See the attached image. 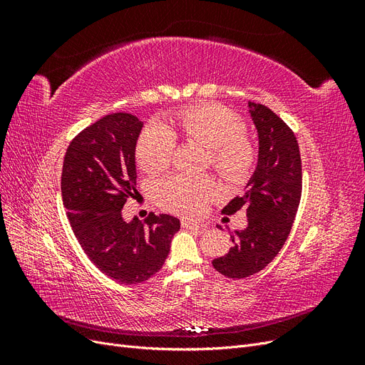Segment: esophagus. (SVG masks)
Wrapping results in <instances>:
<instances>
[{
	"mask_svg": "<svg viewBox=\"0 0 365 365\" xmlns=\"http://www.w3.org/2000/svg\"><path fill=\"white\" fill-rule=\"evenodd\" d=\"M181 227H182V228L192 230V228H202L204 224H202V222H197V220H192V219L182 217V219H181Z\"/></svg>",
	"mask_w": 365,
	"mask_h": 365,
	"instance_id": "esophagus-1",
	"label": "esophagus"
}]
</instances>
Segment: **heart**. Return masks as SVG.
Returning <instances> with one entry per match:
<instances>
[{"label": "heart", "instance_id": "b5f03b06", "mask_svg": "<svg viewBox=\"0 0 365 365\" xmlns=\"http://www.w3.org/2000/svg\"><path fill=\"white\" fill-rule=\"evenodd\" d=\"M170 123V128L184 138L208 148L207 165H212L227 181L244 180L257 160V148L245 134L244 118L222 105L185 106L172 115ZM171 131L158 121H152L141 130L135 157L146 173L157 175L170 165L175 148V135ZM213 193L215 181L208 175L180 173L160 184L158 201L170 212L196 215Z\"/></svg>", "mask_w": 365, "mask_h": 365}]
</instances>
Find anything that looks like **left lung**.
<instances>
[{
  "instance_id": "obj_1",
  "label": "left lung",
  "mask_w": 365,
  "mask_h": 365,
  "mask_svg": "<svg viewBox=\"0 0 365 365\" xmlns=\"http://www.w3.org/2000/svg\"><path fill=\"white\" fill-rule=\"evenodd\" d=\"M259 132L257 169L245 187L222 210L235 215L245 210L248 227L230 231L233 247L212 263L228 279H245L262 271L288 239L302 200V158L294 130L264 105L250 102Z\"/></svg>"
}]
</instances>
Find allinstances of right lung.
Masks as SVG:
<instances>
[{"mask_svg": "<svg viewBox=\"0 0 365 365\" xmlns=\"http://www.w3.org/2000/svg\"><path fill=\"white\" fill-rule=\"evenodd\" d=\"M143 121L128 113L105 115L77 134L63 157L61 190L71 228L85 254L108 277L137 284L158 272L180 220L150 213L126 222L121 210L135 189V145Z\"/></svg>", "mask_w": 365, "mask_h": 365, "instance_id": "right-lung-1", "label": "right lung"}]
</instances>
